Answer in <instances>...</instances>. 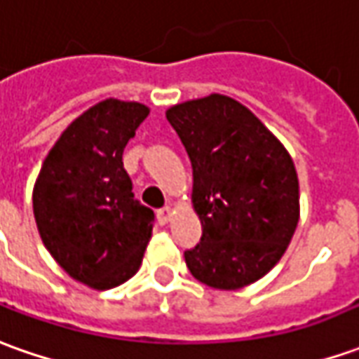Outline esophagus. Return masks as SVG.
<instances>
[{
    "mask_svg": "<svg viewBox=\"0 0 359 359\" xmlns=\"http://www.w3.org/2000/svg\"><path fill=\"white\" fill-rule=\"evenodd\" d=\"M172 208L170 206H165V208H161L159 212H157V220H159V224H169L170 218H172Z\"/></svg>",
    "mask_w": 359,
    "mask_h": 359,
    "instance_id": "34e87169",
    "label": "esophagus"
}]
</instances>
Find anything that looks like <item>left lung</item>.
<instances>
[{
	"mask_svg": "<svg viewBox=\"0 0 359 359\" xmlns=\"http://www.w3.org/2000/svg\"><path fill=\"white\" fill-rule=\"evenodd\" d=\"M192 163V208L202 238L184 262L220 291L259 281L287 251L301 218L289 151L250 108L224 94L167 109Z\"/></svg>",
	"mask_w": 359,
	"mask_h": 359,
	"instance_id": "8db88e82",
	"label": "left lung"
}]
</instances>
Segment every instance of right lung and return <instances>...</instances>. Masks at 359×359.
Masks as SVG:
<instances>
[{"label": "right lung", "instance_id": "add662e5", "mask_svg": "<svg viewBox=\"0 0 359 359\" xmlns=\"http://www.w3.org/2000/svg\"><path fill=\"white\" fill-rule=\"evenodd\" d=\"M149 108L106 97L68 126L33 187L36 230L53 259L74 279L108 291L141 267L155 214L139 204L123 149Z\"/></svg>", "mask_w": 359, "mask_h": 359}]
</instances>
